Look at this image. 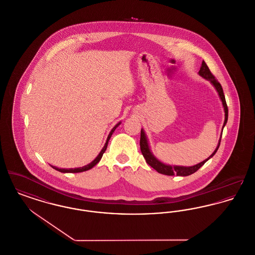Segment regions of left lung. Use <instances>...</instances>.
<instances>
[{
	"mask_svg": "<svg viewBox=\"0 0 255 255\" xmlns=\"http://www.w3.org/2000/svg\"><path fill=\"white\" fill-rule=\"evenodd\" d=\"M198 74L201 76L202 78L206 79L210 81V83L215 87V89L218 91L219 93V96L223 102V106H224V109H225V122H224V126H223V130H224V127L227 122L228 120V109H227V105H226V101H225V94H224V90L223 88L221 86V84L218 82V80L214 77V75L211 73L210 71L209 67L207 66V64L205 63V61L203 60L202 63H201V67H200V70L198 72ZM223 135V134H222ZM221 138H222V135H221ZM221 138H220V141H219V144L217 146V148L215 149V151L210 155L209 157L204 160L203 162L197 164V165H193V166H180V165H165L164 163H162L161 161H159L151 152L150 150L149 144H148V140H147V137L145 135V133L143 131V129L140 130V140H139V145H140V151L146 161V163L152 166L154 169H156L159 173H162V174H165V175H177V176H188V175H191L193 173H195L196 170H198L202 165H204L210 158H212L216 152L219 149L220 147V144H221Z\"/></svg>",
	"mask_w": 255,
	"mask_h": 255,
	"instance_id": "1",
	"label": "left lung"
}]
</instances>
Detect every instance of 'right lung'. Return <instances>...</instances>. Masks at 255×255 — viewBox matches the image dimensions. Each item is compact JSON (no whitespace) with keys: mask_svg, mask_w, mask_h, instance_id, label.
I'll return each mask as SVG.
<instances>
[{"mask_svg":"<svg viewBox=\"0 0 255 255\" xmlns=\"http://www.w3.org/2000/svg\"><path fill=\"white\" fill-rule=\"evenodd\" d=\"M120 122H119L113 129H112V131L110 132V134L108 135V137H107V141H106L105 145H104V147L102 148V150L100 151V153L98 154V156L90 163L89 165H85V166H82V167H76V168H59V167H56V166H54V165H51L53 168H55L56 170H58V171H60V172H63V173H65V172H70V173H76V172H83V171H86V170H89L90 168H92L93 166L95 165H97L98 163H99V161L101 160V158H102V156H103V154H104V152H105L106 149H107V146H108V142H109V140H110V138H111V136L113 135V133L115 132V130L118 128V126L120 125Z\"/></svg>","mask_w":255,"mask_h":255,"instance_id":"obj_1","label":"right lung"}]
</instances>
